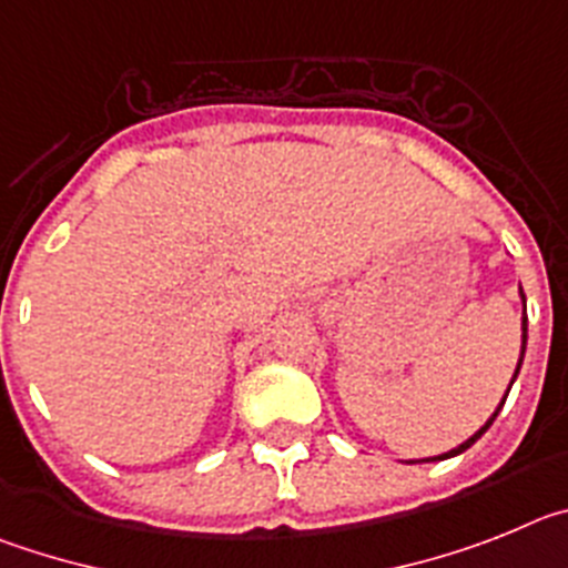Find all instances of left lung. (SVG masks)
Instances as JSON below:
<instances>
[{
  "label": "left lung",
  "instance_id": "1",
  "mask_svg": "<svg viewBox=\"0 0 568 568\" xmlns=\"http://www.w3.org/2000/svg\"><path fill=\"white\" fill-rule=\"evenodd\" d=\"M520 300H524V322H520V331H524V336H520V359H518V367H515V376H513V382H515V379H518V373H520V365H524V351H526V296H524V291H520ZM509 387H513V385H509ZM507 393H509V390H507ZM504 402H507V396L500 398V405H498V410H500V407H504ZM498 410H495V413H493V416H489V418H487V424H484L481 430H478V433H473V436H469V438H467V442H464V444H458V447H453V449H449V453H442V456L424 458V462H444V458H453V456H458V453H464V449H469V447H473V444H475V442H478V438H481V436H484V433H487V430H489V424H493V422H495V416H498ZM407 464H416V462H407Z\"/></svg>",
  "mask_w": 568,
  "mask_h": 568
}]
</instances>
